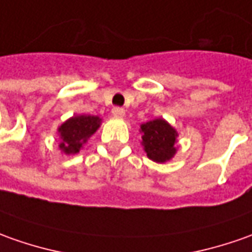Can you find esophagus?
Wrapping results in <instances>:
<instances>
[{"mask_svg": "<svg viewBox=\"0 0 252 252\" xmlns=\"http://www.w3.org/2000/svg\"><path fill=\"white\" fill-rule=\"evenodd\" d=\"M112 113L114 117H124L126 116V110L123 107H113Z\"/></svg>", "mask_w": 252, "mask_h": 252, "instance_id": "esophagus-1", "label": "esophagus"}]
</instances>
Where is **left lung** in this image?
Returning a JSON list of instances; mask_svg holds the SVG:
<instances>
[{
	"instance_id": "1",
	"label": "left lung",
	"mask_w": 252,
	"mask_h": 252,
	"mask_svg": "<svg viewBox=\"0 0 252 252\" xmlns=\"http://www.w3.org/2000/svg\"><path fill=\"white\" fill-rule=\"evenodd\" d=\"M143 150L150 160L165 162L176 153L178 132L164 119H156L140 126Z\"/></svg>"
}]
</instances>
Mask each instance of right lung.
I'll return each instance as SVG.
<instances>
[{
  "label": "right lung",
  "instance_id": "add662e5",
  "mask_svg": "<svg viewBox=\"0 0 252 252\" xmlns=\"http://www.w3.org/2000/svg\"><path fill=\"white\" fill-rule=\"evenodd\" d=\"M102 120L97 116H74L67 121H64L59 128L58 132L61 136L59 149L64 155H76L83 148L84 143L90 139L96 129L100 126Z\"/></svg>",
  "mask_w": 252,
  "mask_h": 252
}]
</instances>
